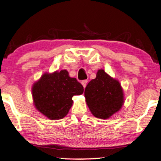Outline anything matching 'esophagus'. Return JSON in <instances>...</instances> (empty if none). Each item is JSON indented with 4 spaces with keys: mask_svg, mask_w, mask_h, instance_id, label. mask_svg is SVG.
Returning a JSON list of instances; mask_svg holds the SVG:
<instances>
[{
    "mask_svg": "<svg viewBox=\"0 0 161 161\" xmlns=\"http://www.w3.org/2000/svg\"><path fill=\"white\" fill-rule=\"evenodd\" d=\"M87 80H83L82 81H81V85H82V86H83V87L84 88H85V87H86V85H87Z\"/></svg>",
    "mask_w": 161,
    "mask_h": 161,
    "instance_id": "1",
    "label": "esophagus"
}]
</instances>
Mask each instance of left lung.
Wrapping results in <instances>:
<instances>
[{
    "mask_svg": "<svg viewBox=\"0 0 161 161\" xmlns=\"http://www.w3.org/2000/svg\"><path fill=\"white\" fill-rule=\"evenodd\" d=\"M86 103L96 118L107 119L119 111L124 103V90L119 81L99 69L96 78L85 90Z\"/></svg>",
    "mask_w": 161,
    "mask_h": 161,
    "instance_id": "8db88e82",
    "label": "left lung"
}]
</instances>
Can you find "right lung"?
I'll list each match as a JSON object with an SVG mask.
<instances>
[{"mask_svg": "<svg viewBox=\"0 0 161 161\" xmlns=\"http://www.w3.org/2000/svg\"><path fill=\"white\" fill-rule=\"evenodd\" d=\"M83 86L68 71L43 74L33 84L32 94L35 108L50 120L63 119L72 106V97L81 95Z\"/></svg>", "mask_w": 161, "mask_h": 161, "instance_id": "right-lung-1", "label": "right lung"}]
</instances>
